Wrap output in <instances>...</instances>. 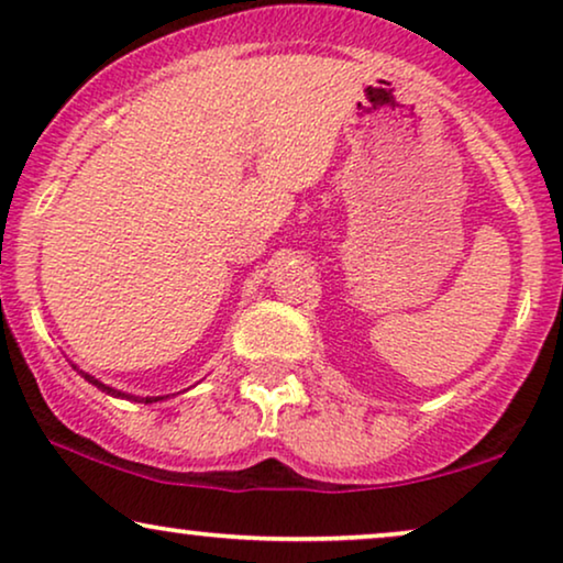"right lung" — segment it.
Returning a JSON list of instances; mask_svg holds the SVG:
<instances>
[{"label":"right lung","instance_id":"add662e5","mask_svg":"<svg viewBox=\"0 0 563 563\" xmlns=\"http://www.w3.org/2000/svg\"><path fill=\"white\" fill-rule=\"evenodd\" d=\"M76 372H79L84 379H87L89 384H95L97 389H102L104 395H110V397H118V399H133V402H145V405H153V402H161V399H168V395L166 397H135V395H128V391H120V389H114V387H110V384H104V382H99L97 376H91L89 372H84V368H79L76 364H71Z\"/></svg>","mask_w":563,"mask_h":563}]
</instances>
